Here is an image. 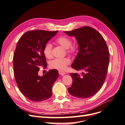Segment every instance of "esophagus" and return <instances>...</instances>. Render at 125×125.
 I'll return each instance as SVG.
<instances>
[{
  "instance_id": "34e87169",
  "label": "esophagus",
  "mask_w": 125,
  "mask_h": 125,
  "mask_svg": "<svg viewBox=\"0 0 125 125\" xmlns=\"http://www.w3.org/2000/svg\"><path fill=\"white\" fill-rule=\"evenodd\" d=\"M58 73H59V74L62 75H63L64 74H66L65 72H64V71H62V70H59V71H58Z\"/></svg>"
}]
</instances>
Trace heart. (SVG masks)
Here are the masks:
<instances>
[{
	"mask_svg": "<svg viewBox=\"0 0 125 125\" xmlns=\"http://www.w3.org/2000/svg\"><path fill=\"white\" fill-rule=\"evenodd\" d=\"M56 42L62 46L66 48L68 54L73 55L76 53L78 51V46L76 44H72L71 40L66 36H60L56 40ZM52 45L47 43L43 48V54L45 57L51 58L52 57ZM71 63L70 58L65 57L62 58H55L50 61L49 66L52 69L59 70H64L67 66Z\"/></svg>",
	"mask_w": 125,
	"mask_h": 125,
	"instance_id": "obj_1",
	"label": "heart"
}]
</instances>
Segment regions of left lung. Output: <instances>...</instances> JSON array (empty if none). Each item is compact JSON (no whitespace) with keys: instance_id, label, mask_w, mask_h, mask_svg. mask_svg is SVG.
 <instances>
[{"instance_id":"left-lung-1","label":"left lung","mask_w":125,"mask_h":125,"mask_svg":"<svg viewBox=\"0 0 125 125\" xmlns=\"http://www.w3.org/2000/svg\"><path fill=\"white\" fill-rule=\"evenodd\" d=\"M65 33L74 36L79 45V52L71 67L83 71L81 75L77 73L70 74L73 84L68 90L74 97H90L99 91L106 77L109 61L108 47L101 34L90 26Z\"/></svg>"}]
</instances>
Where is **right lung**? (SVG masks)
<instances>
[{
  "label": "right lung",
  "mask_w": 125,
  "mask_h": 125,
  "mask_svg": "<svg viewBox=\"0 0 125 125\" xmlns=\"http://www.w3.org/2000/svg\"><path fill=\"white\" fill-rule=\"evenodd\" d=\"M58 31L35 30L25 32L18 41L14 51L13 65L19 89L30 100L41 102L52 95V86L59 76L57 70H50L39 76L40 67L47 62L43 48Z\"/></svg>",
  "instance_id": "add662e5"
}]
</instances>
